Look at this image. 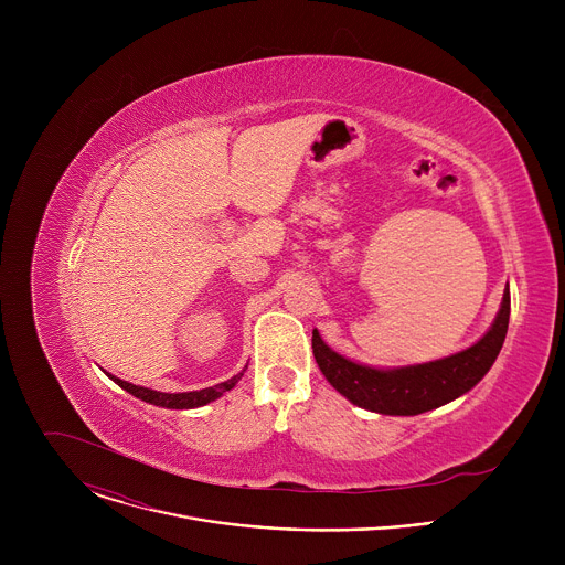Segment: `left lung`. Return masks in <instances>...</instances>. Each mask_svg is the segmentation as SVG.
I'll return each mask as SVG.
<instances>
[{
    "mask_svg": "<svg viewBox=\"0 0 565 565\" xmlns=\"http://www.w3.org/2000/svg\"><path fill=\"white\" fill-rule=\"evenodd\" d=\"M510 324V288L488 333L471 347L425 364L369 366L333 351L312 331L319 371L353 405L382 416H418L438 409L473 388L497 362Z\"/></svg>",
    "mask_w": 565,
    "mask_h": 565,
    "instance_id": "obj_1",
    "label": "left lung"
}]
</instances>
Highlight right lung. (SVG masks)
I'll list each match as a JSON object with an SVG mask.
<instances>
[{
    "instance_id": "right-lung-1",
    "label": "right lung",
    "mask_w": 565,
    "mask_h": 565,
    "mask_svg": "<svg viewBox=\"0 0 565 565\" xmlns=\"http://www.w3.org/2000/svg\"><path fill=\"white\" fill-rule=\"evenodd\" d=\"M248 364L244 366V371L236 373L234 377L221 382V384H214V386H207V388H201V391H185V393H166V391H153V388H147V386H136L131 382H125L111 373H107L120 388H125L127 393L136 395L138 399H145L149 402V405H156V407H166V409H196V407H205L207 402H214L218 399L225 391L234 388V384L244 377Z\"/></svg>"
}]
</instances>
